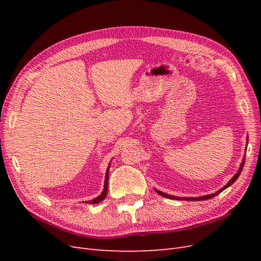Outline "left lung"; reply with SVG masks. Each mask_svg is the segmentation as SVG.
<instances>
[{
    "mask_svg": "<svg viewBox=\"0 0 261 261\" xmlns=\"http://www.w3.org/2000/svg\"><path fill=\"white\" fill-rule=\"evenodd\" d=\"M244 163H245V159L242 161V164H241V168H240V170H239V172L236 173V174L233 176V178L228 181V183L223 187V188H221L220 191H218L216 194H211V195H207V196H202V197H198V198H187V197H185V198H183V197H175V196H171V195H168V194H164V193H162V192H160V191H155L159 195H161V196H163V197H167V198H171V199H184V200H207V199H210V198H213V197H215L216 195H219L221 192L222 191H224L225 188H227L228 186H231L234 181L238 179V177L240 176V174H241V172H242V170H243V167H244Z\"/></svg>",
    "mask_w": 261,
    "mask_h": 261,
    "instance_id": "8db88e82",
    "label": "left lung"
}]
</instances>
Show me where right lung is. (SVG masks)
Wrapping results in <instances>:
<instances>
[{
  "label": "right lung",
  "instance_id": "right-lung-1",
  "mask_svg": "<svg viewBox=\"0 0 261 261\" xmlns=\"http://www.w3.org/2000/svg\"><path fill=\"white\" fill-rule=\"evenodd\" d=\"M108 171H109V168H108V170H107V174H106V180H105V189H103V192H102V194H101L99 197H97V198H94V199H92V200H90V201H87L88 203H92V204L98 203V202L102 201V200H103V199L106 198V196H107V194H108V179H109V173H108Z\"/></svg>",
  "mask_w": 261,
  "mask_h": 261
}]
</instances>
